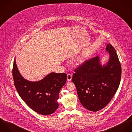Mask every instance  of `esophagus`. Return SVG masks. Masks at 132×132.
Returning <instances> with one entry per match:
<instances>
[{
  "mask_svg": "<svg viewBox=\"0 0 132 132\" xmlns=\"http://www.w3.org/2000/svg\"><path fill=\"white\" fill-rule=\"evenodd\" d=\"M67 79L68 81H70L72 79V75L70 73L67 74Z\"/></svg>",
  "mask_w": 132,
  "mask_h": 132,
  "instance_id": "obj_1",
  "label": "esophagus"
}]
</instances>
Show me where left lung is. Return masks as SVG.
<instances>
[{"instance_id":"left-lung-1","label":"left lung","mask_w":132,"mask_h":132,"mask_svg":"<svg viewBox=\"0 0 132 132\" xmlns=\"http://www.w3.org/2000/svg\"><path fill=\"white\" fill-rule=\"evenodd\" d=\"M110 57L105 66L99 56L86 60L75 69L72 81L80 101L87 110L98 111L105 107L116 93L121 80V66L115 48L108 44Z\"/></svg>"}]
</instances>
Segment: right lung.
<instances>
[{
  "instance_id": "add662e5",
  "label": "right lung",
  "mask_w": 132,
  "mask_h": 132,
  "mask_svg": "<svg viewBox=\"0 0 132 132\" xmlns=\"http://www.w3.org/2000/svg\"><path fill=\"white\" fill-rule=\"evenodd\" d=\"M12 75L17 93L32 110L39 114L48 115L57 109V100L60 90L66 83V73L52 72L39 81L30 82L21 76L14 60Z\"/></svg>"
}]
</instances>
